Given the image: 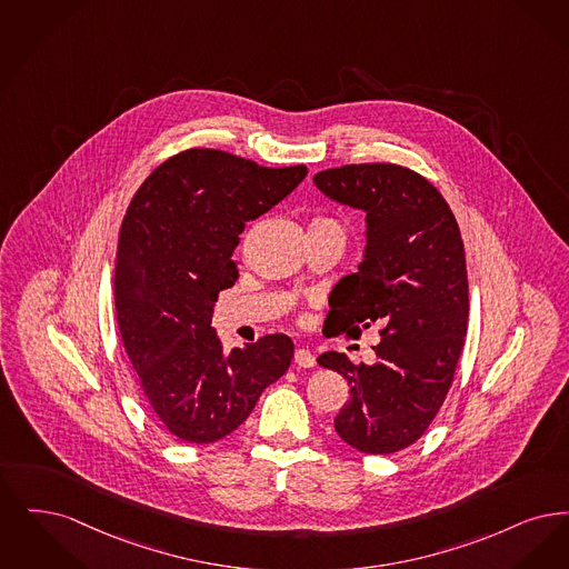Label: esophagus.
Here are the masks:
<instances>
[{
    "label": "esophagus",
    "mask_w": 569,
    "mask_h": 569,
    "mask_svg": "<svg viewBox=\"0 0 569 569\" xmlns=\"http://www.w3.org/2000/svg\"><path fill=\"white\" fill-rule=\"evenodd\" d=\"M296 363L299 368H315L317 359H315V355L308 348H297Z\"/></svg>",
    "instance_id": "1"
}]
</instances>
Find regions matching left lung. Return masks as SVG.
Listing matches in <instances>:
<instances>
[{
  "instance_id": "obj_1",
  "label": "left lung",
  "mask_w": 569,
  "mask_h": 569,
  "mask_svg": "<svg viewBox=\"0 0 569 569\" xmlns=\"http://www.w3.org/2000/svg\"><path fill=\"white\" fill-rule=\"evenodd\" d=\"M315 184L366 214L363 261L329 297L331 333L382 327L371 366L336 350L317 359L350 385L333 425L352 448L391 455L419 440L452 385L470 308L461 231L440 191L401 166H342Z\"/></svg>"
}]
</instances>
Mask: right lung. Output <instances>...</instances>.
Listing matches in <instances>:
<instances>
[{"mask_svg": "<svg viewBox=\"0 0 569 569\" xmlns=\"http://www.w3.org/2000/svg\"><path fill=\"white\" fill-rule=\"evenodd\" d=\"M306 166L261 168L212 149L178 152L142 182L124 214L114 303L127 357L159 422L182 442L236 431L289 370L293 342L272 333L222 348L214 301L238 280L244 222L287 198Z\"/></svg>", "mask_w": 569, "mask_h": 569, "instance_id": "add662e5", "label": "right lung"}]
</instances>
